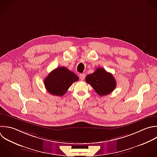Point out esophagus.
I'll return each instance as SVG.
<instances>
[{"instance_id":"esophagus-1","label":"esophagus","mask_w":157,"mask_h":157,"mask_svg":"<svg viewBox=\"0 0 157 157\" xmlns=\"http://www.w3.org/2000/svg\"><path fill=\"white\" fill-rule=\"evenodd\" d=\"M79 77H80V78L82 80H84V78H85V74H80L79 75Z\"/></svg>"}]
</instances>
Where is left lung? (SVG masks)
<instances>
[{"label": "left lung", "instance_id": "obj_1", "mask_svg": "<svg viewBox=\"0 0 157 157\" xmlns=\"http://www.w3.org/2000/svg\"><path fill=\"white\" fill-rule=\"evenodd\" d=\"M85 81L101 96L110 94L117 85L113 75L101 67L97 68L93 73L88 74Z\"/></svg>", "mask_w": 157, "mask_h": 157}]
</instances>
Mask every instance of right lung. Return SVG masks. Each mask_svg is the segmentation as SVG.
<instances>
[{"mask_svg":"<svg viewBox=\"0 0 157 157\" xmlns=\"http://www.w3.org/2000/svg\"><path fill=\"white\" fill-rule=\"evenodd\" d=\"M78 76L65 67H57L51 72L44 80L47 90L52 95L63 96L75 82Z\"/></svg>","mask_w":157,"mask_h":157,"instance_id":"1","label":"right lung"}]
</instances>
